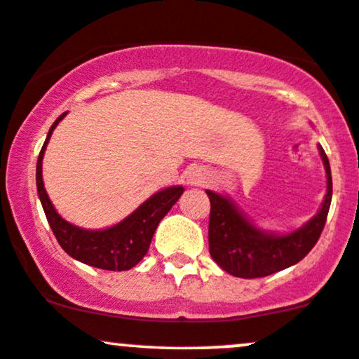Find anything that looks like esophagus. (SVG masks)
Returning a JSON list of instances; mask_svg holds the SVG:
<instances>
[{"label":"esophagus","mask_w":359,"mask_h":359,"mask_svg":"<svg viewBox=\"0 0 359 359\" xmlns=\"http://www.w3.org/2000/svg\"><path fill=\"white\" fill-rule=\"evenodd\" d=\"M207 180V172L202 167H192L187 172V182L191 185H202Z\"/></svg>","instance_id":"esophagus-1"}]
</instances>
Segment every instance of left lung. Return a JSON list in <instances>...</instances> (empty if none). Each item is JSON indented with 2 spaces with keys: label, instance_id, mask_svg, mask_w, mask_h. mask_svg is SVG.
<instances>
[{
  "label": "left lung",
  "instance_id": "obj_1",
  "mask_svg": "<svg viewBox=\"0 0 359 359\" xmlns=\"http://www.w3.org/2000/svg\"><path fill=\"white\" fill-rule=\"evenodd\" d=\"M327 175V192L321 210L299 231L273 236L249 224L234 204L219 194L207 191L210 201L209 252L224 271L236 278H264L296 264L318 243L325 229L332 197L331 167L319 145Z\"/></svg>",
  "mask_w": 359,
  "mask_h": 359
}]
</instances>
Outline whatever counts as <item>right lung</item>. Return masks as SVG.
Here are the masks:
<instances>
[{
    "label": "right lung",
    "mask_w": 359,
    "mask_h": 359,
    "mask_svg": "<svg viewBox=\"0 0 359 359\" xmlns=\"http://www.w3.org/2000/svg\"><path fill=\"white\" fill-rule=\"evenodd\" d=\"M67 114H62L51 125L48 137L41 147L36 163V187L40 196L43 210L53 231V234L62 245L65 252L76 261L98 267L105 271H128L142 261L149 250L155 229L162 221L163 215L172 209V205L182 196V187H170L157 192L149 201L144 202L132 215L116 226L105 231H85L67 221H63L56 214L53 204L50 202L48 194L45 191L41 177V161L48 144L51 132L58 125L60 120Z\"/></svg>",
    "instance_id": "add662e5"
}]
</instances>
